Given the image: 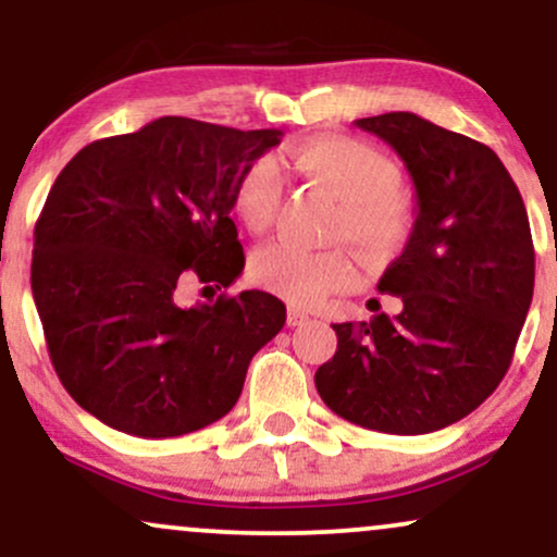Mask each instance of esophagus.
I'll return each instance as SVG.
<instances>
[{"label":"esophagus","mask_w":557,"mask_h":557,"mask_svg":"<svg viewBox=\"0 0 557 557\" xmlns=\"http://www.w3.org/2000/svg\"><path fill=\"white\" fill-rule=\"evenodd\" d=\"M309 322H311V317L306 314V311L296 309V306H293V309H287V324H290V327H304V324H309Z\"/></svg>","instance_id":"1"}]
</instances>
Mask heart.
Returning <instances> with one entry per match:
<instances>
[{
  "mask_svg": "<svg viewBox=\"0 0 557 557\" xmlns=\"http://www.w3.org/2000/svg\"><path fill=\"white\" fill-rule=\"evenodd\" d=\"M293 162L341 201L332 225L335 238L356 243L372 259H387L406 246L413 230V203L398 185L393 159L363 140L327 136L298 146ZM283 194L285 177L277 159L259 157L248 164L233 196L243 227L264 233L280 212ZM248 272L253 283L296 306H314L359 277V267L345 248L311 251L287 240L257 248Z\"/></svg>",
  "mask_w": 557,
  "mask_h": 557,
  "instance_id": "obj_1",
  "label": "heart"
}]
</instances>
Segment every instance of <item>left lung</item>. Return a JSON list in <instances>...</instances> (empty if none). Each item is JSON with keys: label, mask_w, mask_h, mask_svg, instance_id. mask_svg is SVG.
Here are the masks:
<instances>
[{"label": "left lung", "mask_w": 557, "mask_h": 557, "mask_svg": "<svg viewBox=\"0 0 557 557\" xmlns=\"http://www.w3.org/2000/svg\"><path fill=\"white\" fill-rule=\"evenodd\" d=\"M356 125L403 159L417 220L376 285L400 300V311L332 324L337 350L314 382L354 424L426 434L469 417L508 372L534 293L532 230L490 146L413 112Z\"/></svg>", "instance_id": "obj_1"}]
</instances>
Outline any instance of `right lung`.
<instances>
[{
    "instance_id": "obj_1",
    "label": "right lung",
    "mask_w": 557,
    "mask_h": 557,
    "mask_svg": "<svg viewBox=\"0 0 557 557\" xmlns=\"http://www.w3.org/2000/svg\"><path fill=\"white\" fill-rule=\"evenodd\" d=\"M280 136L159 117L94 140L57 175L30 290L57 376L112 430L181 437L222 419L283 330L285 304L264 290L177 304L185 285L220 290L243 272L235 185Z\"/></svg>"
}]
</instances>
